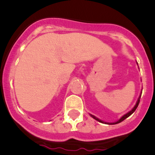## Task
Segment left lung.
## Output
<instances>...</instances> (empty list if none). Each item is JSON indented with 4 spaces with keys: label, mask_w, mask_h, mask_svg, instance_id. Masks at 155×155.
<instances>
[{
    "label": "left lung",
    "mask_w": 155,
    "mask_h": 155,
    "mask_svg": "<svg viewBox=\"0 0 155 155\" xmlns=\"http://www.w3.org/2000/svg\"><path fill=\"white\" fill-rule=\"evenodd\" d=\"M142 94V93H141ZM141 94H140V97H139V98H138V100H137V104H136V105H135L134 107V108L133 109L131 110L130 111H129L128 113H126V114H125L123 116H122V118H121L120 119H119V120H118L117 122H113V123H109V122H103V121H101V120H100L99 119H98V118L97 117H95V116H94L93 115H92V114H89L91 116H92V118H93V119H95V120H97V121H98V122H101V123H105V124H108V125H116V124H118V123H120L121 122H122V121H124L125 120V119H127V117H129V116H130V115L132 114V113H133L134 112L135 110H136V109L137 108V107H138V105H139V104H140V97H141Z\"/></svg>",
    "instance_id": "left-lung-1"
}]
</instances>
